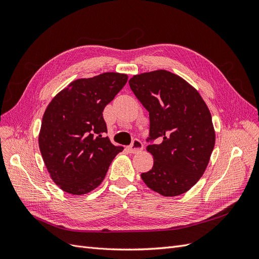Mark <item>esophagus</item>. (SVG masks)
Wrapping results in <instances>:
<instances>
[{
    "label": "esophagus",
    "instance_id": "esophagus-1",
    "mask_svg": "<svg viewBox=\"0 0 259 259\" xmlns=\"http://www.w3.org/2000/svg\"><path fill=\"white\" fill-rule=\"evenodd\" d=\"M143 148H144V146H143L142 142L138 139H135L134 142L132 143V145L130 147H127V150L130 153H138L143 150Z\"/></svg>",
    "mask_w": 259,
    "mask_h": 259
}]
</instances>
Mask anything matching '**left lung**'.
I'll use <instances>...</instances> for the list:
<instances>
[{"label":"left lung","mask_w":259,"mask_h":259,"mask_svg":"<svg viewBox=\"0 0 259 259\" xmlns=\"http://www.w3.org/2000/svg\"><path fill=\"white\" fill-rule=\"evenodd\" d=\"M128 83L149 112L150 139H160L147 147L153 166L142 179L163 197L187 192L204 174L215 146L205 101L191 84L166 70L136 74Z\"/></svg>","instance_id":"8db88e82"}]
</instances>
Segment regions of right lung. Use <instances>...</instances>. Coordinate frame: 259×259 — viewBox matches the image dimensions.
<instances>
[{
  "label": "right lung",
  "mask_w": 259,
  "mask_h": 259,
  "mask_svg": "<svg viewBox=\"0 0 259 259\" xmlns=\"http://www.w3.org/2000/svg\"><path fill=\"white\" fill-rule=\"evenodd\" d=\"M124 73L105 72L77 79L55 96L43 114L38 147L53 182L61 190L82 195L97 188L114 156L103 117L105 107L126 84Z\"/></svg>",
  "instance_id": "right-lung-1"
}]
</instances>
